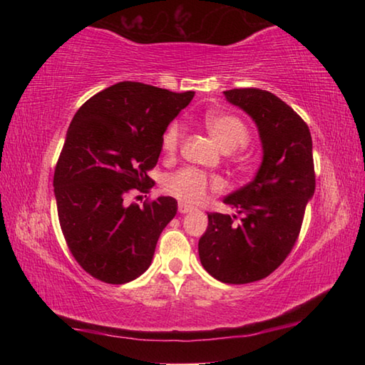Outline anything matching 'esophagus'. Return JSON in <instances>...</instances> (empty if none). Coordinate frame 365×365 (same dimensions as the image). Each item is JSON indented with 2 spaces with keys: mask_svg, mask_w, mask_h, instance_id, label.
Segmentation results:
<instances>
[{
  "mask_svg": "<svg viewBox=\"0 0 365 365\" xmlns=\"http://www.w3.org/2000/svg\"><path fill=\"white\" fill-rule=\"evenodd\" d=\"M193 206H188V205H185V202H178V212L180 214H188V212H191L193 211Z\"/></svg>",
  "mask_w": 365,
  "mask_h": 365,
  "instance_id": "1",
  "label": "esophagus"
}]
</instances>
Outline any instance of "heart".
<instances>
[{"mask_svg":"<svg viewBox=\"0 0 365 365\" xmlns=\"http://www.w3.org/2000/svg\"><path fill=\"white\" fill-rule=\"evenodd\" d=\"M206 130L220 146L222 151L230 153L245 146L250 140L248 127L240 117L227 113H207L202 119ZM182 140V127L172 123L163 137V148L168 156H174ZM222 183L219 178L207 177L196 169H182L169 175L164 182V190L177 200L190 205L202 201L209 190H219Z\"/></svg>","mask_w":365,"mask_h":365,"instance_id":"1","label":"heart"}]
</instances>
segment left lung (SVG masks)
<instances>
[{
    "label": "left lung",
    "instance_id": "8db88e82",
    "mask_svg": "<svg viewBox=\"0 0 365 365\" xmlns=\"http://www.w3.org/2000/svg\"><path fill=\"white\" fill-rule=\"evenodd\" d=\"M224 95L256 123L262 160L248 185L224 197L242 217L207 214L197 252L214 279L240 285L264 279L285 261L314 196L316 175L311 132L285 101L259 88Z\"/></svg>",
    "mask_w": 365,
    "mask_h": 365
}]
</instances>
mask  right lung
<instances>
[{"mask_svg": "<svg viewBox=\"0 0 365 365\" xmlns=\"http://www.w3.org/2000/svg\"><path fill=\"white\" fill-rule=\"evenodd\" d=\"M138 82H119L91 96L66 133L54 170L59 224L67 246L95 279L122 285L150 267L177 201L159 196L127 205L132 188L148 191L163 135L193 100Z\"/></svg>", "mask_w": 365, "mask_h": 365, "instance_id": "1", "label": "right lung"}]
</instances>
